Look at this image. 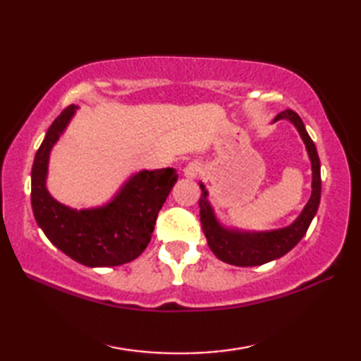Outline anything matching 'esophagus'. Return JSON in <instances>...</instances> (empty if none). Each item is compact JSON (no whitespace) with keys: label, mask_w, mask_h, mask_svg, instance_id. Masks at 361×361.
I'll list each match as a JSON object with an SVG mask.
<instances>
[{"label":"esophagus","mask_w":361,"mask_h":361,"mask_svg":"<svg viewBox=\"0 0 361 361\" xmlns=\"http://www.w3.org/2000/svg\"><path fill=\"white\" fill-rule=\"evenodd\" d=\"M203 166L200 161H190V163L185 167V176H188V178H197V176L200 175Z\"/></svg>","instance_id":"34e87169"}]
</instances>
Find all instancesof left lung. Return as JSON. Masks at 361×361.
I'll return each mask as SVG.
<instances>
[{
  "mask_svg": "<svg viewBox=\"0 0 361 361\" xmlns=\"http://www.w3.org/2000/svg\"><path fill=\"white\" fill-rule=\"evenodd\" d=\"M281 119H287L296 127L305 144V149H307L312 163L310 200L305 204V208L299 214V217L293 224L286 228L264 233L239 231V229L225 228L217 220L212 206L208 202V190H206L203 183H200L202 197L198 200V206H200V221L203 233L214 255L226 264L235 267H256L287 255L291 248L296 247L304 234L307 233L312 220L318 211L321 198V166L315 144H313L312 137L309 136L301 118L298 116V113H295L293 110H286L279 113L273 122Z\"/></svg>",
  "mask_w": 361,
  "mask_h": 361,
  "instance_id": "obj_1",
  "label": "left lung"
}]
</instances>
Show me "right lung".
<instances>
[{
	"mask_svg": "<svg viewBox=\"0 0 361 361\" xmlns=\"http://www.w3.org/2000/svg\"><path fill=\"white\" fill-rule=\"evenodd\" d=\"M75 105L60 113L46 132L32 164V203L37 225L52 245L87 267H116L147 247L159 209L178 180L175 169L141 171L124 183L113 200L99 208L73 209L46 189L49 153L73 119Z\"/></svg>",
	"mask_w": 361,
	"mask_h": 361,
	"instance_id": "right-lung-1",
	"label": "right lung"
}]
</instances>
